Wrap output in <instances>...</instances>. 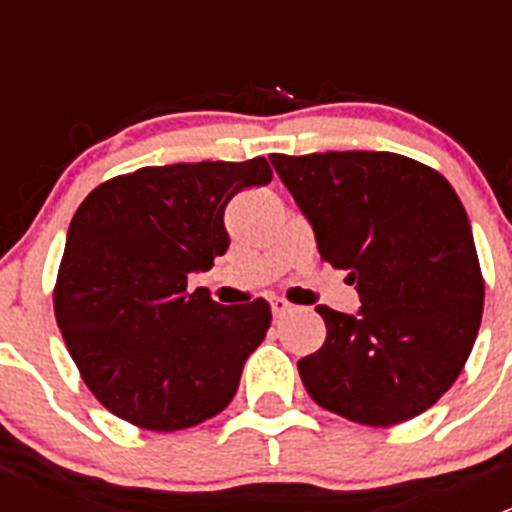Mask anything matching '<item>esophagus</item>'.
<instances>
[{
	"label": "esophagus",
	"mask_w": 512,
	"mask_h": 512,
	"mask_svg": "<svg viewBox=\"0 0 512 512\" xmlns=\"http://www.w3.org/2000/svg\"><path fill=\"white\" fill-rule=\"evenodd\" d=\"M270 307H272V314H275V319H282V317H285V314L289 312V309H292V307H289V304L285 302V299H270Z\"/></svg>",
	"instance_id": "1"
}]
</instances>
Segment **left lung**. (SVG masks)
<instances>
[{"mask_svg": "<svg viewBox=\"0 0 512 512\" xmlns=\"http://www.w3.org/2000/svg\"><path fill=\"white\" fill-rule=\"evenodd\" d=\"M324 262L356 285L359 314L319 304L322 349L297 361L322 409L394 426L431 409L461 374L483 317L471 223L438 170L399 153L270 156Z\"/></svg>", "mask_w": 512, "mask_h": 512, "instance_id": "1", "label": "left lung"}]
</instances>
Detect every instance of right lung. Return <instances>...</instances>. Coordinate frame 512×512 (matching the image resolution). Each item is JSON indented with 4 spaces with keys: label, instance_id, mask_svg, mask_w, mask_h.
Wrapping results in <instances>:
<instances>
[{
    "label": "right lung",
    "instance_id": "obj_1",
    "mask_svg": "<svg viewBox=\"0 0 512 512\" xmlns=\"http://www.w3.org/2000/svg\"><path fill=\"white\" fill-rule=\"evenodd\" d=\"M265 158L175 163L116 175L86 195L66 235L54 314L91 394L146 431L198 426L225 409L272 312L218 304L190 272L225 255V208L267 185Z\"/></svg>",
    "mask_w": 512,
    "mask_h": 512
}]
</instances>
